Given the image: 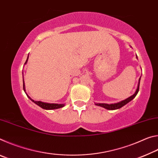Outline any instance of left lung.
<instances>
[{"mask_svg": "<svg viewBox=\"0 0 158 158\" xmlns=\"http://www.w3.org/2000/svg\"><path fill=\"white\" fill-rule=\"evenodd\" d=\"M140 79L141 77L139 79V84H138V86H137V89L136 90L135 93L134 95H132V96H130V98H128L127 99H125V100H123L121 102H118L116 104H110V105H108V104H95L96 105L98 106H102V107L105 108L106 109H109V110H114V109H120L121 108L122 106H123L124 105H126L129 102H130L132 100H133L134 98L136 97V95H137V93L139 92V84H140Z\"/></svg>", "mask_w": 158, "mask_h": 158, "instance_id": "left-lung-1", "label": "left lung"}]
</instances>
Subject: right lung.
I'll return each instance as SVG.
<instances>
[{
    "label": "right lung",
    "mask_w": 158,
    "mask_h": 158,
    "mask_svg": "<svg viewBox=\"0 0 158 158\" xmlns=\"http://www.w3.org/2000/svg\"><path fill=\"white\" fill-rule=\"evenodd\" d=\"M28 58L25 62V64L27 63ZM24 86H25L24 82H23V89L25 91V87ZM28 97L30 98L34 103H35L36 105H37L38 106H40L41 108L44 109H56L61 108V107H63V106H64V105H63V104H50V103L42 102H40V101H34V100H32V99L30 97H29V96H28Z\"/></svg>",
    "instance_id": "obj_1"
}]
</instances>
